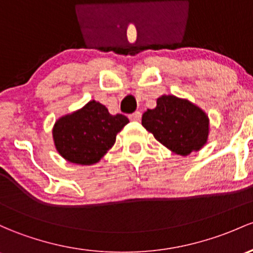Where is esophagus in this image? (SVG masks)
I'll return each mask as SVG.
<instances>
[{
    "label": "esophagus",
    "mask_w": 253,
    "mask_h": 253,
    "mask_svg": "<svg viewBox=\"0 0 253 253\" xmlns=\"http://www.w3.org/2000/svg\"><path fill=\"white\" fill-rule=\"evenodd\" d=\"M129 118H130V121H132V122H140L141 121V112L140 111H136V112L131 113V115L129 116Z\"/></svg>",
    "instance_id": "34e87169"
}]
</instances>
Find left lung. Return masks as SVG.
I'll return each mask as SVG.
<instances>
[{
  "label": "left lung",
  "instance_id": "1",
  "mask_svg": "<svg viewBox=\"0 0 253 253\" xmlns=\"http://www.w3.org/2000/svg\"><path fill=\"white\" fill-rule=\"evenodd\" d=\"M142 126L157 141L181 156L199 151L209 135V118L188 100L164 95L142 115Z\"/></svg>",
  "mask_w": 253,
  "mask_h": 253
}]
</instances>
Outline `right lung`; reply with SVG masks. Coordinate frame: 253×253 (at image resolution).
Returning a JSON list of instances; mask_svg holds the SVG:
<instances>
[{"instance_id": "right-lung-1", "label": "right lung", "mask_w": 253, "mask_h": 253, "mask_svg": "<svg viewBox=\"0 0 253 253\" xmlns=\"http://www.w3.org/2000/svg\"><path fill=\"white\" fill-rule=\"evenodd\" d=\"M127 123L126 116L110 115L104 105L93 100L56 122L53 129L54 143L69 162L91 165L115 145L116 135Z\"/></svg>"}]
</instances>
